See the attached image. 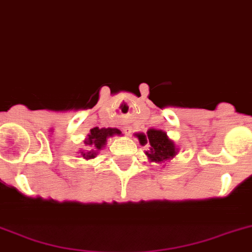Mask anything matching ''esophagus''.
<instances>
[{
    "mask_svg": "<svg viewBox=\"0 0 252 252\" xmlns=\"http://www.w3.org/2000/svg\"><path fill=\"white\" fill-rule=\"evenodd\" d=\"M124 132L128 136V135L131 134V127H130V126H124Z\"/></svg>",
    "mask_w": 252,
    "mask_h": 252,
    "instance_id": "1",
    "label": "esophagus"
}]
</instances>
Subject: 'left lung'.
Masks as SVG:
<instances>
[{
  "label": "left lung",
  "mask_w": 252,
  "mask_h": 252,
  "mask_svg": "<svg viewBox=\"0 0 252 252\" xmlns=\"http://www.w3.org/2000/svg\"><path fill=\"white\" fill-rule=\"evenodd\" d=\"M135 136L139 139L141 145H149V150L145 152L148 160L153 163H165L175 158L178 153V148L175 141L171 140L167 132L157 128H149L147 134L137 132Z\"/></svg>",
  "instance_id": "8db88e82"
}]
</instances>
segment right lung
I'll list each match as a JSON object with an SVG mask.
<instances>
[{"label":"right lung","instance_id":"obj_1","mask_svg":"<svg viewBox=\"0 0 252 252\" xmlns=\"http://www.w3.org/2000/svg\"><path fill=\"white\" fill-rule=\"evenodd\" d=\"M115 135H121V131L118 128H99V127H94L90 130V132L88 134L87 139L84 140V144L85 147H89L90 150H81L80 156L83 157L84 159H93L95 158L96 154L99 150H102L104 148V145L107 144V139L108 137L115 136Z\"/></svg>","mask_w":252,"mask_h":252}]
</instances>
